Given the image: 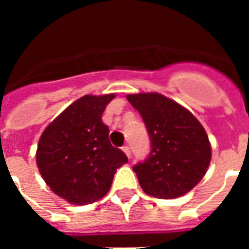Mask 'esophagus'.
<instances>
[{"instance_id":"1","label":"esophagus","mask_w":249,"mask_h":249,"mask_svg":"<svg viewBox=\"0 0 249 249\" xmlns=\"http://www.w3.org/2000/svg\"><path fill=\"white\" fill-rule=\"evenodd\" d=\"M122 149H123V152L126 153L127 157L131 158V148H129V146H123Z\"/></svg>"}]
</instances>
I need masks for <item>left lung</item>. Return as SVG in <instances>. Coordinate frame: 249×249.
<instances>
[{"label": "left lung", "instance_id": "obj_1", "mask_svg": "<svg viewBox=\"0 0 249 249\" xmlns=\"http://www.w3.org/2000/svg\"><path fill=\"white\" fill-rule=\"evenodd\" d=\"M151 138L148 157L133 167L144 193L177 198L206 175L211 143L199 121L188 109L160 93L128 94Z\"/></svg>", "mask_w": 249, "mask_h": 249}]
</instances>
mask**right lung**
Segmentation results:
<instances>
[{"label":"right lung","mask_w":249,"mask_h":249,"mask_svg":"<svg viewBox=\"0 0 249 249\" xmlns=\"http://www.w3.org/2000/svg\"><path fill=\"white\" fill-rule=\"evenodd\" d=\"M114 94H86L57 116L37 146L39 173L52 192L72 204H89L105 197L116 169L128 162L111 144L102 122Z\"/></svg>","instance_id":"right-lung-1"}]
</instances>
